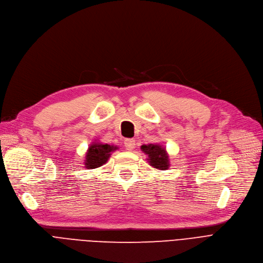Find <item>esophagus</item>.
I'll return each mask as SVG.
<instances>
[{
	"instance_id": "1",
	"label": "esophagus",
	"mask_w": 263,
	"mask_h": 263,
	"mask_svg": "<svg viewBox=\"0 0 263 263\" xmlns=\"http://www.w3.org/2000/svg\"><path fill=\"white\" fill-rule=\"evenodd\" d=\"M135 139H125L124 144H125V148L127 150H133L135 148Z\"/></svg>"
}]
</instances>
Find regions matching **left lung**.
Segmentation results:
<instances>
[{
    "mask_svg": "<svg viewBox=\"0 0 263 263\" xmlns=\"http://www.w3.org/2000/svg\"><path fill=\"white\" fill-rule=\"evenodd\" d=\"M141 149L145 154H148L151 166L157 168V170H167L168 165H170L168 155L161 145L151 143L148 145H142Z\"/></svg>",
    "mask_w": 263,
    "mask_h": 263,
    "instance_id": "left-lung-1",
    "label": "left lung"
}]
</instances>
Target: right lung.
<instances>
[{
	"instance_id": "obj_1",
	"label": "right lung",
	"mask_w": 263,
	"mask_h": 263,
	"mask_svg": "<svg viewBox=\"0 0 263 263\" xmlns=\"http://www.w3.org/2000/svg\"><path fill=\"white\" fill-rule=\"evenodd\" d=\"M117 150V146L110 144L93 143L89 146L88 152L86 154L85 165L87 168H97L106 163L109 159L110 153Z\"/></svg>"
}]
</instances>
